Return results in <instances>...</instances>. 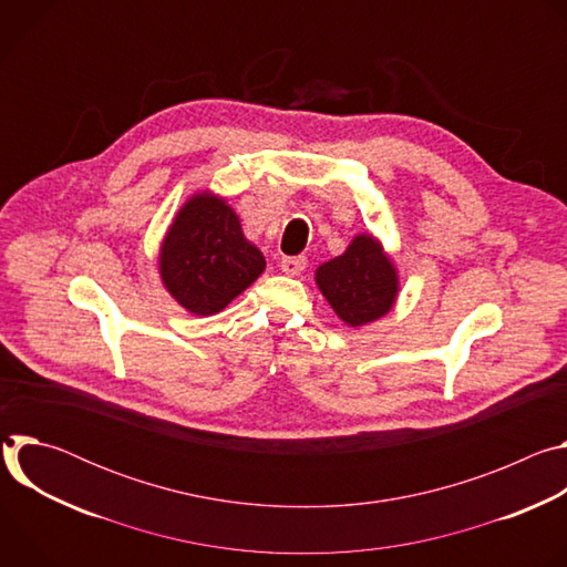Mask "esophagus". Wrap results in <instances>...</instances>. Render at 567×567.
<instances>
[{
	"instance_id": "esophagus-1",
	"label": "esophagus",
	"mask_w": 567,
	"mask_h": 567,
	"mask_svg": "<svg viewBox=\"0 0 567 567\" xmlns=\"http://www.w3.org/2000/svg\"><path fill=\"white\" fill-rule=\"evenodd\" d=\"M305 267H307V260L302 256H298V258H282L280 260V269L287 276H300L305 271Z\"/></svg>"
}]
</instances>
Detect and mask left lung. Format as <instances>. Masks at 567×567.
<instances>
[{"instance_id": "8db88e82", "label": "left lung", "mask_w": 567, "mask_h": 567, "mask_svg": "<svg viewBox=\"0 0 567 567\" xmlns=\"http://www.w3.org/2000/svg\"><path fill=\"white\" fill-rule=\"evenodd\" d=\"M316 285L350 328L385 316L399 293L396 267L370 233L357 235L346 254L322 262L316 269Z\"/></svg>"}]
</instances>
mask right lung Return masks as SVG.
Segmentation results:
<instances>
[{
	"label": "right lung",
	"mask_w": 567,
	"mask_h": 567,
	"mask_svg": "<svg viewBox=\"0 0 567 567\" xmlns=\"http://www.w3.org/2000/svg\"><path fill=\"white\" fill-rule=\"evenodd\" d=\"M265 267V256L241 233L235 210L210 190L179 208L158 251L164 287L195 316L221 311Z\"/></svg>",
	"instance_id": "1"
}]
</instances>
